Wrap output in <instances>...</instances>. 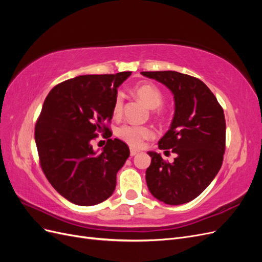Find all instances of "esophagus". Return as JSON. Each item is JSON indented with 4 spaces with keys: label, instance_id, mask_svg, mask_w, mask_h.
Here are the masks:
<instances>
[{
    "label": "esophagus",
    "instance_id": "1",
    "mask_svg": "<svg viewBox=\"0 0 262 262\" xmlns=\"http://www.w3.org/2000/svg\"><path fill=\"white\" fill-rule=\"evenodd\" d=\"M139 152H140L139 149H136V148H131V149H130V155H131V156H134V155H137Z\"/></svg>",
    "mask_w": 262,
    "mask_h": 262
}]
</instances>
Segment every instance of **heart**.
I'll return each mask as SVG.
<instances>
[{
    "label": "heart",
    "mask_w": 262,
    "mask_h": 262,
    "mask_svg": "<svg viewBox=\"0 0 262 262\" xmlns=\"http://www.w3.org/2000/svg\"><path fill=\"white\" fill-rule=\"evenodd\" d=\"M134 93L152 109L160 107L163 102V94L161 90L152 83L137 85L136 89H134ZM123 105L124 95L122 92H118L115 96L113 107V113L116 117H119L122 114ZM153 134V130L145 125L124 124L117 130L118 138L132 147H140L145 140L152 138Z\"/></svg>",
    "instance_id": "b5f03b06"
}]
</instances>
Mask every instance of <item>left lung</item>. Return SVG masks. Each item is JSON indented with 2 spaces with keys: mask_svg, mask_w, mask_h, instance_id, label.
Segmentation results:
<instances>
[{
  "mask_svg": "<svg viewBox=\"0 0 262 262\" xmlns=\"http://www.w3.org/2000/svg\"><path fill=\"white\" fill-rule=\"evenodd\" d=\"M164 84L173 95L175 114L169 130L158 142L160 149L177 156L172 163L161 154L146 169L149 192L166 204L192 201L215 178L223 163L226 123L223 108L199 78L175 71L141 72Z\"/></svg>",
  "mask_w": 262,
  "mask_h": 262,
  "instance_id": "obj_1",
  "label": "left lung"
}]
</instances>
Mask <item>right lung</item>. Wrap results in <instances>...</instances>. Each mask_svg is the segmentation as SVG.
Returning a JSON list of instances; mask_svg holds the SVG:
<instances>
[{"label":"right lung","mask_w":262,"mask_h":262,"mask_svg":"<svg viewBox=\"0 0 262 262\" xmlns=\"http://www.w3.org/2000/svg\"><path fill=\"white\" fill-rule=\"evenodd\" d=\"M131 72L81 75L54 86L47 96L35 128L42 171L67 200L90 207L115 191L117 172L130 155L124 142L112 137L105 121L113 118L117 89ZM104 132L101 154L91 141Z\"/></svg>","instance_id":"add662e5"}]
</instances>
